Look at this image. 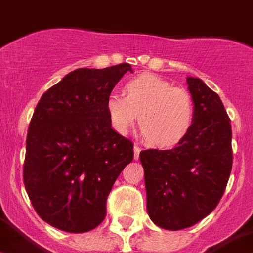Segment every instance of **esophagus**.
Instances as JSON below:
<instances>
[{
    "label": "esophagus",
    "instance_id": "esophagus-1",
    "mask_svg": "<svg viewBox=\"0 0 253 253\" xmlns=\"http://www.w3.org/2000/svg\"><path fill=\"white\" fill-rule=\"evenodd\" d=\"M140 151H141V148L139 147V145H135V147H133V159H135V160L139 159Z\"/></svg>",
    "mask_w": 253,
    "mask_h": 253
}]
</instances>
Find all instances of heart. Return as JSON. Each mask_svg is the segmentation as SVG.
Listing matches in <instances>:
<instances>
[{
	"mask_svg": "<svg viewBox=\"0 0 253 253\" xmlns=\"http://www.w3.org/2000/svg\"><path fill=\"white\" fill-rule=\"evenodd\" d=\"M106 113L113 130L128 132L139 114V128L148 144L170 148L182 141L194 122V101L183 88L168 80L144 74L128 80L125 94L112 92Z\"/></svg>",
	"mask_w": 253,
	"mask_h": 253,
	"instance_id": "1",
	"label": "heart"
}]
</instances>
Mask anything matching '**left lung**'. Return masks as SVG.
Wrapping results in <instances>:
<instances>
[{"label": "left lung", "instance_id": "8db88e82", "mask_svg": "<svg viewBox=\"0 0 253 253\" xmlns=\"http://www.w3.org/2000/svg\"><path fill=\"white\" fill-rule=\"evenodd\" d=\"M194 122L173 149L140 152L149 218L166 230L194 226L217 207L231 166V125L221 98L199 78H187Z\"/></svg>", "mask_w": 253, "mask_h": 253}]
</instances>
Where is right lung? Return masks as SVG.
Instances as JSON below:
<instances>
[{
	"instance_id": "right-lung-1",
	"label": "right lung",
	"mask_w": 253,
	"mask_h": 253,
	"mask_svg": "<svg viewBox=\"0 0 253 253\" xmlns=\"http://www.w3.org/2000/svg\"><path fill=\"white\" fill-rule=\"evenodd\" d=\"M127 71L128 63L74 70L36 105L23 180L36 213L55 229L97 227L113 184L132 161V141L113 130L106 113V98Z\"/></svg>"
}]
</instances>
